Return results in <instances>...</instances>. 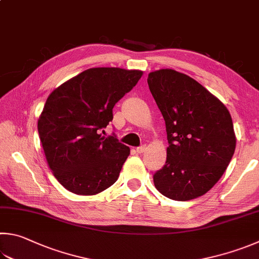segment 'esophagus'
<instances>
[{"mask_svg": "<svg viewBox=\"0 0 259 259\" xmlns=\"http://www.w3.org/2000/svg\"><path fill=\"white\" fill-rule=\"evenodd\" d=\"M146 150V146L145 145H143V146H140V147H137L136 148V152H137L138 154H142V153H144Z\"/></svg>", "mask_w": 259, "mask_h": 259, "instance_id": "1", "label": "esophagus"}]
</instances>
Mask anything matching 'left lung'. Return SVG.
<instances>
[{"label": "left lung", "mask_w": 259, "mask_h": 259, "mask_svg": "<svg viewBox=\"0 0 259 259\" xmlns=\"http://www.w3.org/2000/svg\"><path fill=\"white\" fill-rule=\"evenodd\" d=\"M147 82L166 125V163L155 188L173 200L205 195L218 182L236 149L230 112L195 79L173 69L149 72Z\"/></svg>", "instance_id": "1"}]
</instances>
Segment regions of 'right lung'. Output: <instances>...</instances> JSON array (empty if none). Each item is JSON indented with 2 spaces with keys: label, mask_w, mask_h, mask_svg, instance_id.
<instances>
[{
  "label": "right lung",
  "mask_w": 259,
  "mask_h": 259,
  "mask_svg": "<svg viewBox=\"0 0 259 259\" xmlns=\"http://www.w3.org/2000/svg\"><path fill=\"white\" fill-rule=\"evenodd\" d=\"M142 70L91 68L50 94L38 119L46 161L61 185L93 196L119 178L130 148L101 130L113 119L115 103L143 76Z\"/></svg>",
  "instance_id": "1"
}]
</instances>
